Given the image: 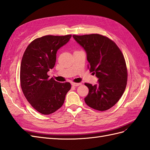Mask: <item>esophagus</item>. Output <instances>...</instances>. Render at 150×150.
Here are the masks:
<instances>
[{
	"mask_svg": "<svg viewBox=\"0 0 150 150\" xmlns=\"http://www.w3.org/2000/svg\"><path fill=\"white\" fill-rule=\"evenodd\" d=\"M80 85H81L80 83H71L72 86H74V87H78Z\"/></svg>",
	"mask_w": 150,
	"mask_h": 150,
	"instance_id": "1",
	"label": "esophagus"
}]
</instances>
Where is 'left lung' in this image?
Wrapping results in <instances>:
<instances>
[{"label":"left lung","instance_id":"obj_1","mask_svg":"<svg viewBox=\"0 0 150 150\" xmlns=\"http://www.w3.org/2000/svg\"><path fill=\"white\" fill-rule=\"evenodd\" d=\"M73 37L85 50L88 68L99 82L85 83L89 90L85 103L97 110L109 109L120 99L126 87L127 71L123 54L108 37L98 34Z\"/></svg>","mask_w":150,"mask_h":150}]
</instances>
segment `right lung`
<instances>
[{
    "instance_id": "obj_1",
    "label": "right lung",
    "mask_w": 150,
    "mask_h": 150,
    "mask_svg": "<svg viewBox=\"0 0 150 150\" xmlns=\"http://www.w3.org/2000/svg\"><path fill=\"white\" fill-rule=\"evenodd\" d=\"M71 35H47L33 41L25 49L21 63V86L25 97L42 114L54 112L63 105L69 82L59 83L47 74L54 67L57 52Z\"/></svg>"
}]
</instances>
